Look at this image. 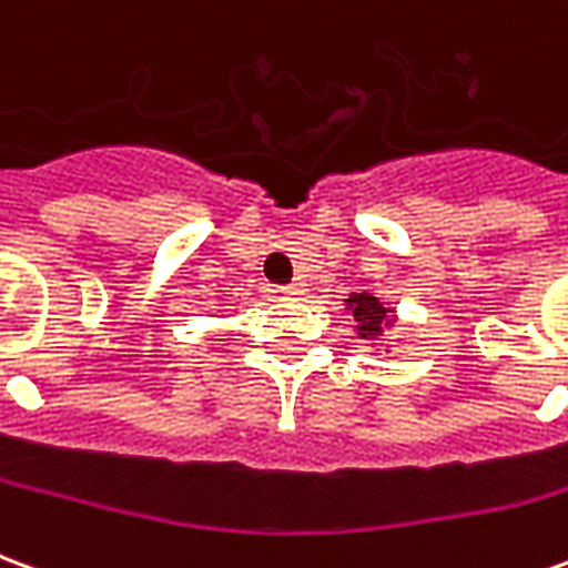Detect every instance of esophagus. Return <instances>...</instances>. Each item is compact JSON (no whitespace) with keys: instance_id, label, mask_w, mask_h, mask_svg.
Returning <instances> with one entry per match:
<instances>
[{"instance_id":"obj_1","label":"esophagus","mask_w":568,"mask_h":568,"mask_svg":"<svg viewBox=\"0 0 568 568\" xmlns=\"http://www.w3.org/2000/svg\"><path fill=\"white\" fill-rule=\"evenodd\" d=\"M280 292H283V295H304V285H301V283L280 285Z\"/></svg>"}]
</instances>
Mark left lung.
I'll return each instance as SVG.
<instances>
[{
  "instance_id": "left-lung-1",
  "label": "left lung",
  "mask_w": 568,
  "mask_h": 568,
  "mask_svg": "<svg viewBox=\"0 0 568 568\" xmlns=\"http://www.w3.org/2000/svg\"><path fill=\"white\" fill-rule=\"evenodd\" d=\"M346 310H353L358 337H365V341H377L386 332V325H393V310L383 307L381 301L368 292H356V295L346 297Z\"/></svg>"
}]
</instances>
